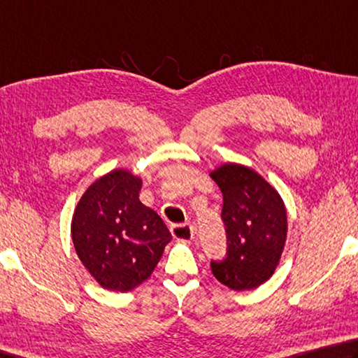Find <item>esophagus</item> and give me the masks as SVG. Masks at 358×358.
Wrapping results in <instances>:
<instances>
[{
  "label": "esophagus",
  "mask_w": 358,
  "mask_h": 358,
  "mask_svg": "<svg viewBox=\"0 0 358 358\" xmlns=\"http://www.w3.org/2000/svg\"><path fill=\"white\" fill-rule=\"evenodd\" d=\"M171 233L175 241H183V243H189L194 238V227L191 224H177L171 227Z\"/></svg>",
  "instance_id": "esophagus-1"
}]
</instances>
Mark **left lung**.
<instances>
[{
  "label": "left lung",
  "mask_w": 358,
  "mask_h": 358,
  "mask_svg": "<svg viewBox=\"0 0 358 358\" xmlns=\"http://www.w3.org/2000/svg\"><path fill=\"white\" fill-rule=\"evenodd\" d=\"M224 197L227 255L211 259L214 277L235 291L253 289L274 274L287 239V210L278 192L262 175L241 164L211 173Z\"/></svg>",
  "instance_id": "left-lung-1"
}]
</instances>
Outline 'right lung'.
I'll return each instance as SVG.
<instances>
[{
  "label": "right lung",
  "instance_id": "add662e5",
  "mask_svg": "<svg viewBox=\"0 0 358 358\" xmlns=\"http://www.w3.org/2000/svg\"><path fill=\"white\" fill-rule=\"evenodd\" d=\"M141 180L113 171L84 192L71 220L78 257L103 288L127 292L152 275L171 243L157 213L141 203Z\"/></svg>",
  "mask_w": 358,
  "mask_h": 358
}]
</instances>
